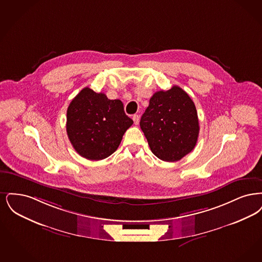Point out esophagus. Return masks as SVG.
Segmentation results:
<instances>
[{"mask_svg": "<svg viewBox=\"0 0 262 262\" xmlns=\"http://www.w3.org/2000/svg\"><path fill=\"white\" fill-rule=\"evenodd\" d=\"M132 118H133V121H134V123H135V124L137 125V124L139 123V120H140V118H139V115H138V114H134Z\"/></svg>", "mask_w": 262, "mask_h": 262, "instance_id": "esophagus-1", "label": "esophagus"}]
</instances>
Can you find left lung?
I'll return each instance as SVG.
<instances>
[{
  "instance_id": "8db88e82",
  "label": "left lung",
  "mask_w": 262,
  "mask_h": 262,
  "mask_svg": "<svg viewBox=\"0 0 262 262\" xmlns=\"http://www.w3.org/2000/svg\"><path fill=\"white\" fill-rule=\"evenodd\" d=\"M140 126L152 154L168 162L191 152L200 131L195 105L178 86L152 95Z\"/></svg>"
}]
</instances>
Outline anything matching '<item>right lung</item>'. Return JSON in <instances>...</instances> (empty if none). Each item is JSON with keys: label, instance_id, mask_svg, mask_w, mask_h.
Masks as SVG:
<instances>
[{"label": "right lung", "instance_id": "add662e5", "mask_svg": "<svg viewBox=\"0 0 262 262\" xmlns=\"http://www.w3.org/2000/svg\"><path fill=\"white\" fill-rule=\"evenodd\" d=\"M132 124L120 100H108L103 93L88 87L78 93L67 112L69 141L81 157L89 160L113 155Z\"/></svg>", "mask_w": 262, "mask_h": 262}]
</instances>
